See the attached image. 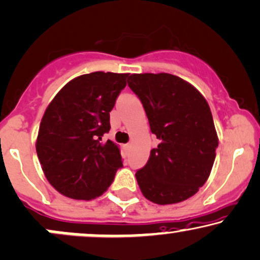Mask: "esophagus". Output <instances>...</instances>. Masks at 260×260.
<instances>
[{"label": "esophagus", "instance_id": "1", "mask_svg": "<svg viewBox=\"0 0 260 260\" xmlns=\"http://www.w3.org/2000/svg\"><path fill=\"white\" fill-rule=\"evenodd\" d=\"M125 147H126L127 149H130V148H131V143H127V145L125 146Z\"/></svg>", "mask_w": 260, "mask_h": 260}]
</instances>
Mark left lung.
I'll list each match as a JSON object with an SVG mask.
<instances>
[{
    "mask_svg": "<svg viewBox=\"0 0 260 260\" xmlns=\"http://www.w3.org/2000/svg\"><path fill=\"white\" fill-rule=\"evenodd\" d=\"M127 85L159 140L136 172L137 184L151 202H182L206 184L214 164L218 136L208 103L192 85L167 73L131 74Z\"/></svg>",
    "mask_w": 260,
    "mask_h": 260,
    "instance_id": "obj_1",
    "label": "left lung"
}]
</instances>
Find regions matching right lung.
<instances>
[{
    "label": "right lung",
    "mask_w": 260,
    "mask_h": 260,
    "mask_svg": "<svg viewBox=\"0 0 260 260\" xmlns=\"http://www.w3.org/2000/svg\"><path fill=\"white\" fill-rule=\"evenodd\" d=\"M129 74L94 72L73 79L56 94L40 124L36 153L58 192L90 201L108 190L123 167L120 151L103 135L109 112Z\"/></svg>",
    "instance_id": "add662e5"
}]
</instances>
